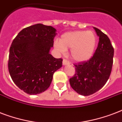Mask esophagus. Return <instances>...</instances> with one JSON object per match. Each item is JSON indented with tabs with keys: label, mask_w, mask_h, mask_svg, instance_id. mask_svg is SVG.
Wrapping results in <instances>:
<instances>
[{
	"label": "esophagus",
	"mask_w": 122,
	"mask_h": 122,
	"mask_svg": "<svg viewBox=\"0 0 122 122\" xmlns=\"http://www.w3.org/2000/svg\"><path fill=\"white\" fill-rule=\"evenodd\" d=\"M62 64H63L64 66H67V65H69V62H68L67 60H66V59H64L63 61H62Z\"/></svg>",
	"instance_id": "esophagus-1"
}]
</instances>
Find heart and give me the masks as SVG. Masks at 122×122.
Instances as JSON below:
<instances>
[{"mask_svg": "<svg viewBox=\"0 0 122 122\" xmlns=\"http://www.w3.org/2000/svg\"><path fill=\"white\" fill-rule=\"evenodd\" d=\"M97 44V37L93 32L76 30L62 34L60 41L54 42V48L60 53L71 48L72 59L76 62H83L93 56Z\"/></svg>", "mask_w": 122, "mask_h": 122, "instance_id": "b5f03b06", "label": "heart"}]
</instances>
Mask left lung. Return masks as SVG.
I'll return each mask as SVG.
<instances>
[{"label":"left lung","instance_id":"obj_1","mask_svg":"<svg viewBox=\"0 0 122 122\" xmlns=\"http://www.w3.org/2000/svg\"><path fill=\"white\" fill-rule=\"evenodd\" d=\"M99 41L93 56L87 62L74 65L76 74L70 78V85L80 95L87 96L103 87L111 74L114 49L109 37L93 27Z\"/></svg>","mask_w":122,"mask_h":122}]
</instances>
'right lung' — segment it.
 <instances>
[{"label":"right lung","mask_w":122,"mask_h":122,"mask_svg":"<svg viewBox=\"0 0 122 122\" xmlns=\"http://www.w3.org/2000/svg\"><path fill=\"white\" fill-rule=\"evenodd\" d=\"M56 32L53 27L37 23L23 29L13 40L9 50V74L25 93L36 95L46 90L55 72L62 67V58L50 53Z\"/></svg>","instance_id":"1"}]
</instances>
